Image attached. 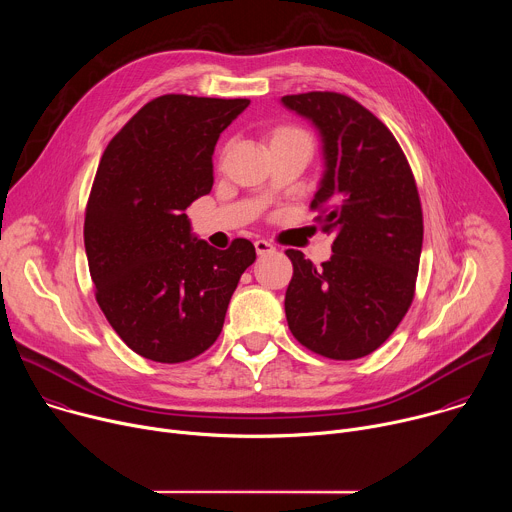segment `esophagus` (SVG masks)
I'll use <instances>...</instances> for the list:
<instances>
[{
	"label": "esophagus",
	"instance_id": "34e87169",
	"mask_svg": "<svg viewBox=\"0 0 512 512\" xmlns=\"http://www.w3.org/2000/svg\"><path fill=\"white\" fill-rule=\"evenodd\" d=\"M255 251H257V255H267V253L275 251V245L271 241L259 239V241H255Z\"/></svg>",
	"mask_w": 512,
	"mask_h": 512
}]
</instances>
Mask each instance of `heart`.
<instances>
[{
    "mask_svg": "<svg viewBox=\"0 0 512 512\" xmlns=\"http://www.w3.org/2000/svg\"><path fill=\"white\" fill-rule=\"evenodd\" d=\"M287 131H298V129H279L277 133H287Z\"/></svg>",
    "mask_w": 512,
    "mask_h": 512,
    "instance_id": "obj_1",
    "label": "heart"
}]
</instances>
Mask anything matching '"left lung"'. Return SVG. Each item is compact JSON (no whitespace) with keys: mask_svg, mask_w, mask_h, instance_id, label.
Instances as JSON below:
<instances>
[{"mask_svg":"<svg viewBox=\"0 0 512 512\" xmlns=\"http://www.w3.org/2000/svg\"><path fill=\"white\" fill-rule=\"evenodd\" d=\"M281 101L320 129L326 172L310 208L334 235V255L320 267L302 251H285L294 265L287 326L320 356H367L395 332L415 296L423 212L411 166L389 127L352 97L312 91Z\"/></svg>","mask_w":512,"mask_h":512,"instance_id":"left-lung-1","label":"left lung"}]
</instances>
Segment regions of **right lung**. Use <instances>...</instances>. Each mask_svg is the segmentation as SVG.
I'll list each match as a JSON object with an SVG mask.
<instances>
[{
	"mask_svg": "<svg viewBox=\"0 0 512 512\" xmlns=\"http://www.w3.org/2000/svg\"><path fill=\"white\" fill-rule=\"evenodd\" d=\"M249 99L162 95L105 148L85 210L95 298L139 356L186 362L208 350L255 247L218 251L190 235L184 210L212 188V154Z\"/></svg>",
	"mask_w": 512,
	"mask_h": 512,
	"instance_id": "1",
	"label": "right lung"
}]
</instances>
